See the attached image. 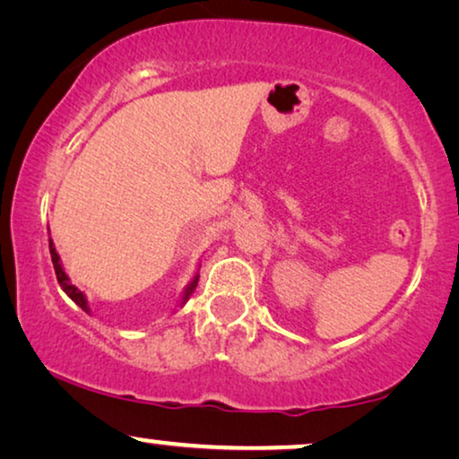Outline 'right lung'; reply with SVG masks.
I'll return each instance as SVG.
<instances>
[{
	"instance_id": "right-lung-1",
	"label": "right lung",
	"mask_w": 459,
	"mask_h": 459,
	"mask_svg": "<svg viewBox=\"0 0 459 459\" xmlns=\"http://www.w3.org/2000/svg\"><path fill=\"white\" fill-rule=\"evenodd\" d=\"M49 255H52V263H54V272H56V278H58V284L62 286V290H65L66 294H68V299L73 300V303H77L81 309H83L85 313H91L90 311V303H87V297H85V292L83 290H79L77 286L74 284H71V278H68L66 275V272H65V267H62V261H60V255H58V250H56V247H54V242L49 240ZM198 272L194 273V278L190 280V284H187L186 288H184V292H181V300H179V307H184L186 303H187V299L192 297V292L196 290V286H198Z\"/></svg>"
}]
</instances>
